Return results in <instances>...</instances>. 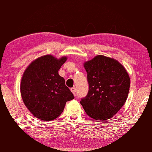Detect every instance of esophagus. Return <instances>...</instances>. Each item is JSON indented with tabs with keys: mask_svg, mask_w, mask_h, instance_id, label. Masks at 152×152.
Wrapping results in <instances>:
<instances>
[{
	"mask_svg": "<svg viewBox=\"0 0 152 152\" xmlns=\"http://www.w3.org/2000/svg\"><path fill=\"white\" fill-rule=\"evenodd\" d=\"M70 91H71V92H72V93L73 94L74 96H76V88H71V89H70Z\"/></svg>",
	"mask_w": 152,
	"mask_h": 152,
	"instance_id": "esophagus-1",
	"label": "esophagus"
}]
</instances>
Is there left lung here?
I'll return each mask as SVG.
<instances>
[{"mask_svg":"<svg viewBox=\"0 0 152 152\" xmlns=\"http://www.w3.org/2000/svg\"><path fill=\"white\" fill-rule=\"evenodd\" d=\"M89 91L80 103L89 117L97 121L110 119L125 103L130 79L118 61L97 55L84 63Z\"/></svg>","mask_w":152,"mask_h":152,"instance_id":"1","label":"left lung"}]
</instances>
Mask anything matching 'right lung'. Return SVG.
Segmentation results:
<instances>
[{
	"instance_id": "right-lung-1",
	"label": "right lung",
	"mask_w": 152,
	"mask_h": 152,
	"mask_svg": "<svg viewBox=\"0 0 152 152\" xmlns=\"http://www.w3.org/2000/svg\"><path fill=\"white\" fill-rule=\"evenodd\" d=\"M67 60L51 55L41 56L26 68L20 83L23 102L31 113L40 120L52 121L57 118L66 103L74 96L65 85L58 70Z\"/></svg>"
}]
</instances>
